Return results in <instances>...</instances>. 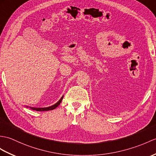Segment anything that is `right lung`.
Instances as JSON below:
<instances>
[{
	"instance_id": "1",
	"label": "right lung",
	"mask_w": 156,
	"mask_h": 156,
	"mask_svg": "<svg viewBox=\"0 0 156 156\" xmlns=\"http://www.w3.org/2000/svg\"><path fill=\"white\" fill-rule=\"evenodd\" d=\"M63 97L64 96H62L61 98L58 100V102H56L55 104L52 105L51 106H49V107H46V108H34V107H29L30 108V109L33 110H36V111H48V110H52L54 109H55L56 108H57L58 106H59L60 104L61 103L62 100L63 99ZM27 108H28V106H27Z\"/></svg>"
}]
</instances>
